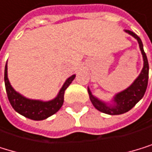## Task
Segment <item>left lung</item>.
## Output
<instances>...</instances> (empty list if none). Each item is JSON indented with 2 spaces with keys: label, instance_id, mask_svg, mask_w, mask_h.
Masks as SVG:
<instances>
[{
  "label": "left lung",
  "instance_id": "obj_1",
  "mask_svg": "<svg viewBox=\"0 0 152 152\" xmlns=\"http://www.w3.org/2000/svg\"><path fill=\"white\" fill-rule=\"evenodd\" d=\"M126 33L132 36L138 42V46L140 49L142 58H143V68L138 75V77L134 80L131 85L120 92L116 93L112 99L111 102H104L94 96L88 87V92L91 103L96 109L102 113L111 115L122 114L128 112L143 98L149 79V63H148L147 55L143 49V43L137 34L130 30H125Z\"/></svg>",
  "mask_w": 152,
  "mask_h": 152
}]
</instances>
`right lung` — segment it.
<instances>
[{"mask_svg":"<svg viewBox=\"0 0 152 152\" xmlns=\"http://www.w3.org/2000/svg\"><path fill=\"white\" fill-rule=\"evenodd\" d=\"M75 75H72L71 77H69L65 80L63 87L60 88L57 96L54 99H50V101H41V99H28L17 92L12 87L9 81L7 64H5L4 69V83L6 93L12 107L14 108L15 112L23 115V116L35 121H41L47 119L61 109L64 103V91L75 79Z\"/></svg>","mask_w":152,"mask_h":152,"instance_id":"obj_1","label":"right lung"}]
</instances>
